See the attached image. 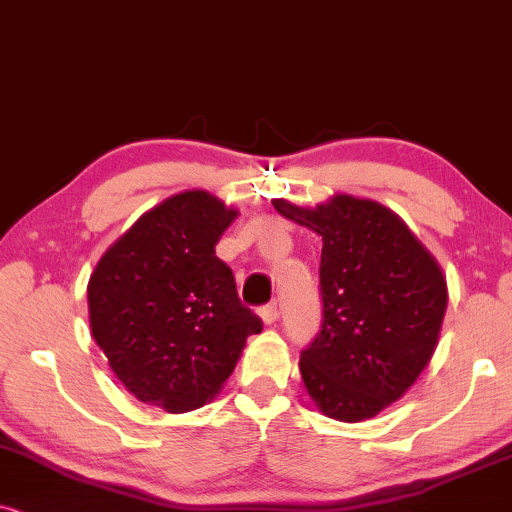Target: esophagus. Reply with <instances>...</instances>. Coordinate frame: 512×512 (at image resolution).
Wrapping results in <instances>:
<instances>
[{"instance_id": "34e87169", "label": "esophagus", "mask_w": 512, "mask_h": 512, "mask_svg": "<svg viewBox=\"0 0 512 512\" xmlns=\"http://www.w3.org/2000/svg\"><path fill=\"white\" fill-rule=\"evenodd\" d=\"M258 315H261V320L266 325H273L275 320H277V304H268V306H263L261 311H258Z\"/></svg>"}]
</instances>
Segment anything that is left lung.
I'll use <instances>...</instances> for the list:
<instances>
[{"instance_id": "1", "label": "left lung", "mask_w": 512, "mask_h": 512, "mask_svg": "<svg viewBox=\"0 0 512 512\" xmlns=\"http://www.w3.org/2000/svg\"><path fill=\"white\" fill-rule=\"evenodd\" d=\"M275 211L323 237V330L301 351V380L327 418H372L406 394L439 342L449 292L439 263L387 206L337 194Z\"/></svg>"}]
</instances>
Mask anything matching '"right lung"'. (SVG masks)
Wrapping results in <instances>:
<instances>
[{
    "label": "right lung",
    "instance_id": "right-lung-1",
    "mask_svg": "<svg viewBox=\"0 0 512 512\" xmlns=\"http://www.w3.org/2000/svg\"><path fill=\"white\" fill-rule=\"evenodd\" d=\"M235 218L213 194L189 189L144 213L99 258L87 285L92 337L142 403L201 408L232 375L246 337L263 330L216 256Z\"/></svg>",
    "mask_w": 512,
    "mask_h": 512
}]
</instances>
